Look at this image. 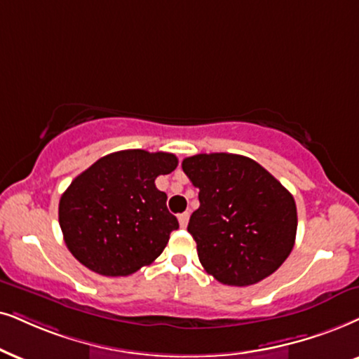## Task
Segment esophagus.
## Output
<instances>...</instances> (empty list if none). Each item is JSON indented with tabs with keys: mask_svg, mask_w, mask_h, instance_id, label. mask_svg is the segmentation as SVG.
<instances>
[{
	"mask_svg": "<svg viewBox=\"0 0 359 359\" xmlns=\"http://www.w3.org/2000/svg\"><path fill=\"white\" fill-rule=\"evenodd\" d=\"M189 212H184V213H180L179 215V224H180V226H182V229H185V226H187V224H189Z\"/></svg>",
	"mask_w": 359,
	"mask_h": 359,
	"instance_id": "esophagus-1",
	"label": "esophagus"
}]
</instances>
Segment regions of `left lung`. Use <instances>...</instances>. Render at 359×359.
<instances>
[{
	"label": "left lung",
	"mask_w": 359,
	"mask_h": 359,
	"mask_svg": "<svg viewBox=\"0 0 359 359\" xmlns=\"http://www.w3.org/2000/svg\"><path fill=\"white\" fill-rule=\"evenodd\" d=\"M182 169L198 189L201 207L187 230L207 273L248 287L278 270L297 237L293 195L258 162L237 154H197L184 158Z\"/></svg>",
	"instance_id": "left-lung-1"
}]
</instances>
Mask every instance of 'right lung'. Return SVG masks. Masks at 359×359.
I'll return each mask as SVG.
<instances>
[{
    "label": "right lung",
    "mask_w": 359,
    "mask_h": 359,
    "mask_svg": "<svg viewBox=\"0 0 359 359\" xmlns=\"http://www.w3.org/2000/svg\"><path fill=\"white\" fill-rule=\"evenodd\" d=\"M169 152L109 154L72 180L59 201V225L74 255L104 276L133 275L164 252L179 222L167 210L158 175L175 170Z\"/></svg>",
    "instance_id": "1"
}]
</instances>
